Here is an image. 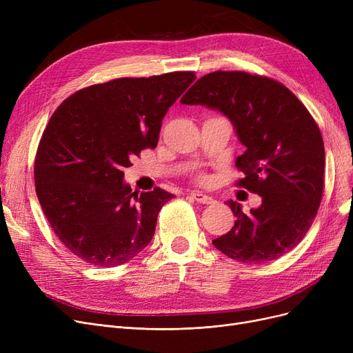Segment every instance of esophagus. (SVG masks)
<instances>
[{
  "mask_svg": "<svg viewBox=\"0 0 353 353\" xmlns=\"http://www.w3.org/2000/svg\"><path fill=\"white\" fill-rule=\"evenodd\" d=\"M190 196L197 201V203H203V205H213L214 199L208 196V194H203L201 192H192Z\"/></svg>",
  "mask_w": 353,
  "mask_h": 353,
  "instance_id": "34e87169",
  "label": "esophagus"
}]
</instances>
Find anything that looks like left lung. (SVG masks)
<instances>
[{
	"label": "left lung",
	"mask_w": 353,
	"mask_h": 353,
	"mask_svg": "<svg viewBox=\"0 0 353 353\" xmlns=\"http://www.w3.org/2000/svg\"><path fill=\"white\" fill-rule=\"evenodd\" d=\"M181 104L206 105L226 116L246 150L236 159L239 186L262 197L249 214L237 201L229 233L213 240L237 262L261 265L298 245L316 217L325 172L321 130L283 84L243 71H214L199 79Z\"/></svg>",
	"instance_id": "1"
}]
</instances>
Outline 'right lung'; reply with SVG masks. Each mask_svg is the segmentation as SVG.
<instances>
[{
  "instance_id": "1",
  "label": "right lung",
  "mask_w": 353,
  "mask_h": 353,
  "mask_svg": "<svg viewBox=\"0 0 353 353\" xmlns=\"http://www.w3.org/2000/svg\"><path fill=\"white\" fill-rule=\"evenodd\" d=\"M194 80L193 71L117 79L74 92L54 111L35 156V192L54 233L84 262L114 268L152 242L174 196L132 192L123 170L157 145L167 110Z\"/></svg>"
}]
</instances>
